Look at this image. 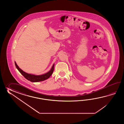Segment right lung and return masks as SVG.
I'll use <instances>...</instances> for the list:
<instances>
[{"label": "right lung", "mask_w": 124, "mask_h": 124, "mask_svg": "<svg viewBox=\"0 0 124 124\" xmlns=\"http://www.w3.org/2000/svg\"><path fill=\"white\" fill-rule=\"evenodd\" d=\"M15 65L16 66V68L18 69L19 72L25 77V78L30 81L33 82H41L49 78L50 76L52 75V74H53L54 70V64L51 68L50 70V71H48L46 74L39 75H34L32 74H28L26 72H24L19 67V66L17 65L16 62H15Z\"/></svg>", "instance_id": "right-lung-1"}]
</instances>
